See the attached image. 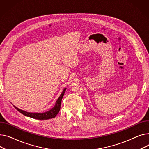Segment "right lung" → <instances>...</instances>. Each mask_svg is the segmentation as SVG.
<instances>
[{
    "label": "right lung",
    "instance_id": "add662e5",
    "mask_svg": "<svg viewBox=\"0 0 149 149\" xmlns=\"http://www.w3.org/2000/svg\"><path fill=\"white\" fill-rule=\"evenodd\" d=\"M65 90H66V88H64V90L63 91V93H61V95L59 96V98L56 100L55 107L53 108H52L50 110H49V111L46 112H43V113L28 112H26V111H23L19 108H17L15 106H14V107L17 111L20 112V113H22V114H23L24 116L29 117H31V118H33L35 119L48 120L50 118H55L56 117V116L58 113V112H59V110L61 108V101H62V99H63V97Z\"/></svg>",
    "mask_w": 149,
    "mask_h": 149
}]
</instances>
